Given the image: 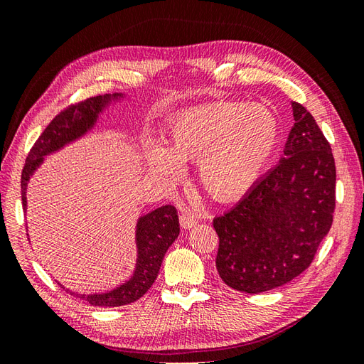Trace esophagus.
I'll return each instance as SVG.
<instances>
[{"label":"esophagus","mask_w":364,"mask_h":364,"mask_svg":"<svg viewBox=\"0 0 364 364\" xmlns=\"http://www.w3.org/2000/svg\"><path fill=\"white\" fill-rule=\"evenodd\" d=\"M179 222H181V226L183 229H191L197 223V217L191 211H183L181 218H179Z\"/></svg>","instance_id":"esophagus-1"}]
</instances>
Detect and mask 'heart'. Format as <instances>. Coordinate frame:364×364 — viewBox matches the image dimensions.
Here are the masks:
<instances>
[{"instance_id":"heart-1","label":"heart","mask_w":364,"mask_h":364,"mask_svg":"<svg viewBox=\"0 0 364 364\" xmlns=\"http://www.w3.org/2000/svg\"><path fill=\"white\" fill-rule=\"evenodd\" d=\"M170 147L149 141V167L168 182L183 176L186 159H199L203 188L217 200H235L253 188L279 146L281 124L261 103L214 102L176 115Z\"/></svg>"}]
</instances>
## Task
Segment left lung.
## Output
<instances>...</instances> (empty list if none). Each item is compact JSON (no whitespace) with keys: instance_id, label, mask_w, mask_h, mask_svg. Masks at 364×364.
Listing matches in <instances>:
<instances>
[{"instance_id":"obj_1","label":"left lung","mask_w":364,"mask_h":364,"mask_svg":"<svg viewBox=\"0 0 364 364\" xmlns=\"http://www.w3.org/2000/svg\"><path fill=\"white\" fill-rule=\"evenodd\" d=\"M294 126L277 167L230 211L214 218L215 266L230 289L257 294L310 266L336 208L331 146L306 109L291 102Z\"/></svg>"}]
</instances>
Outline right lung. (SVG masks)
<instances>
[{"instance_id": "obj_1", "label": "right lung", "mask_w": 364, "mask_h": 364, "mask_svg": "<svg viewBox=\"0 0 364 364\" xmlns=\"http://www.w3.org/2000/svg\"><path fill=\"white\" fill-rule=\"evenodd\" d=\"M123 98L124 94L97 95L77 105H71L53 118L51 123L35 142V146L31 147L23 174H21V194H23L24 211H27L28 181L41 167L46 156L86 135L87 132L94 129L98 117L103 114L105 109L111 106L112 102L123 100ZM178 235L179 217L174 206L165 205L146 215H141L135 230L136 264L134 274L124 284L118 285L117 289L107 293L80 294L70 291L68 289L67 291L94 306H121L138 301L155 282L165 252L168 250ZM60 287L65 289L63 285Z\"/></svg>"}]
</instances>
